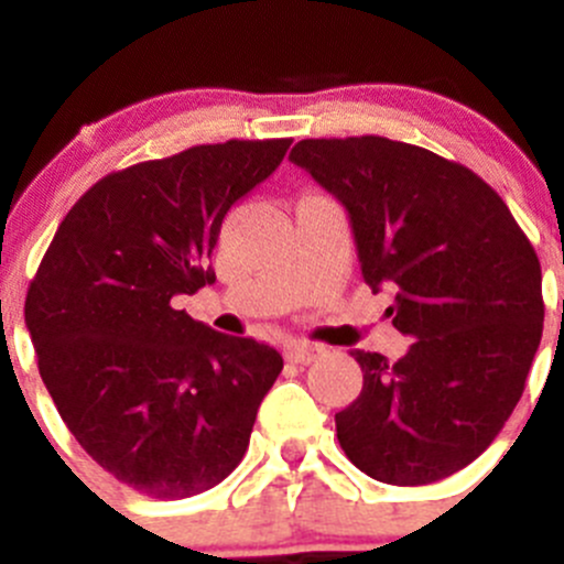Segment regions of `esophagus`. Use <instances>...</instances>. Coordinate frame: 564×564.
Here are the masks:
<instances>
[{
	"label": "esophagus",
	"mask_w": 564,
	"mask_h": 564,
	"mask_svg": "<svg viewBox=\"0 0 564 564\" xmlns=\"http://www.w3.org/2000/svg\"><path fill=\"white\" fill-rule=\"evenodd\" d=\"M322 356H327V350L322 347V344H291L285 350V358L291 364H302V367H307V364L318 361Z\"/></svg>",
	"instance_id": "obj_1"
}]
</instances>
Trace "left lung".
I'll list each match as a JSON object with an SVG mask.
<instances>
[{"instance_id": "1", "label": "left lung", "mask_w": 564, "mask_h": 564, "mask_svg": "<svg viewBox=\"0 0 564 564\" xmlns=\"http://www.w3.org/2000/svg\"><path fill=\"white\" fill-rule=\"evenodd\" d=\"M291 161L350 214L364 282L390 288L406 356L352 350L361 395L336 415L344 455L392 486L480 457L514 412L542 338V271L500 194L430 149L307 138Z\"/></svg>"}]
</instances>
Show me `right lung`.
Segmentation results:
<instances>
[{
	"instance_id": "1",
	"label": "right lung",
	"mask_w": 564,
	"mask_h": 564,
	"mask_svg": "<svg viewBox=\"0 0 564 564\" xmlns=\"http://www.w3.org/2000/svg\"><path fill=\"white\" fill-rule=\"evenodd\" d=\"M291 138L226 141L107 174L69 208L24 299L39 372L82 449L161 500L226 480L282 356L174 296L212 285L223 220Z\"/></svg>"
}]
</instances>
